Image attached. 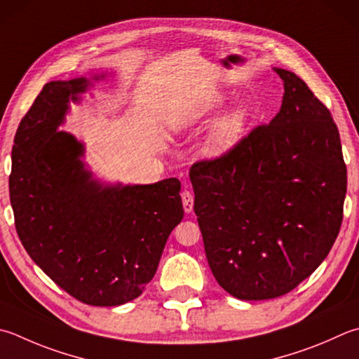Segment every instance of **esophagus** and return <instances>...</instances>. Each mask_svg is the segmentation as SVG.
Wrapping results in <instances>:
<instances>
[{
    "label": "esophagus",
    "mask_w": 359,
    "mask_h": 359,
    "mask_svg": "<svg viewBox=\"0 0 359 359\" xmlns=\"http://www.w3.org/2000/svg\"><path fill=\"white\" fill-rule=\"evenodd\" d=\"M181 198H182V208H184L186 212H192L194 209V195L191 191H187L184 189L181 194Z\"/></svg>",
    "instance_id": "34e87169"
}]
</instances>
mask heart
Segmentation results:
<instances>
[{"instance_id":"b5f03b06","label":"heart","mask_w":359,"mask_h":359,"mask_svg":"<svg viewBox=\"0 0 359 359\" xmlns=\"http://www.w3.org/2000/svg\"><path fill=\"white\" fill-rule=\"evenodd\" d=\"M223 101L225 98L220 93H209V95L184 106L175 114L173 130L184 131L201 123V121H206L220 109ZM248 123L250 111L247 107H236V109L226 112L225 116L215 121L211 131H209V136L203 145V154L209 159L228 156L247 134Z\"/></svg>"}]
</instances>
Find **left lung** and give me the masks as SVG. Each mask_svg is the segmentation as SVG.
<instances>
[{"label":"left lung","mask_w":359,"mask_h":359,"mask_svg":"<svg viewBox=\"0 0 359 359\" xmlns=\"http://www.w3.org/2000/svg\"><path fill=\"white\" fill-rule=\"evenodd\" d=\"M280 112L225 158L191 167L208 264L241 300L276 299L327 258L339 234L347 167L331 112L295 73Z\"/></svg>","instance_id":"left-lung-1"}]
</instances>
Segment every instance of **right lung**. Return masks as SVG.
<instances>
[{"instance_id": "right-lung-1", "label": "right lung", "mask_w": 359, "mask_h": 359, "mask_svg": "<svg viewBox=\"0 0 359 359\" xmlns=\"http://www.w3.org/2000/svg\"><path fill=\"white\" fill-rule=\"evenodd\" d=\"M89 84L74 78L43 86L13 140L9 195L31 259L86 305L118 306L137 299L156 273L168 236L184 217L181 182L92 180L81 161L84 145L57 131L70 101Z\"/></svg>"}]
</instances>
